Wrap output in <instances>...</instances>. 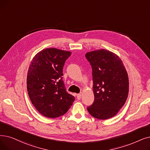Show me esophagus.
<instances>
[{
    "instance_id": "obj_1",
    "label": "esophagus",
    "mask_w": 150,
    "mask_h": 150,
    "mask_svg": "<svg viewBox=\"0 0 150 150\" xmlns=\"http://www.w3.org/2000/svg\"><path fill=\"white\" fill-rule=\"evenodd\" d=\"M81 98V93L78 94H77V99H79V100H80Z\"/></svg>"
}]
</instances>
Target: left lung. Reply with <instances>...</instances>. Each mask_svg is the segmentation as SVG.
<instances>
[{"label":"left lung","mask_w":150,"mask_h":150,"mask_svg":"<svg viewBox=\"0 0 150 150\" xmlns=\"http://www.w3.org/2000/svg\"><path fill=\"white\" fill-rule=\"evenodd\" d=\"M93 69L94 101L87 108L99 120L115 116L125 105L129 82L126 69L120 57L107 50H97L85 54Z\"/></svg>","instance_id":"1"}]
</instances>
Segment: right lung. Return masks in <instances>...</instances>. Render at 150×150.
<instances>
[{
    "instance_id": "obj_1",
    "label": "right lung",
    "mask_w": 150,
    "mask_h": 150,
    "mask_svg": "<svg viewBox=\"0 0 150 150\" xmlns=\"http://www.w3.org/2000/svg\"><path fill=\"white\" fill-rule=\"evenodd\" d=\"M70 51L44 49L31 61L27 75V89L31 102L43 116L55 118L66 113L75 100L62 80L64 63Z\"/></svg>"
}]
</instances>
